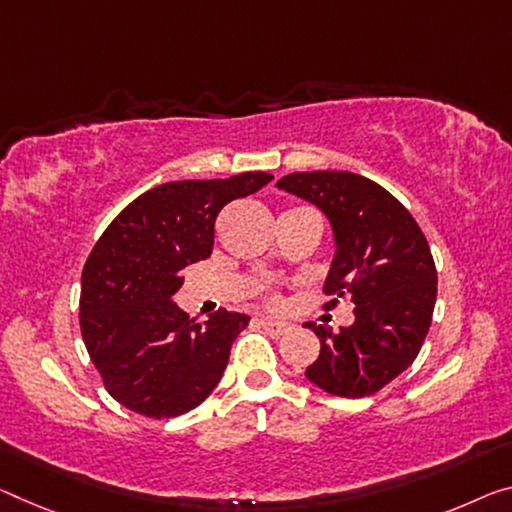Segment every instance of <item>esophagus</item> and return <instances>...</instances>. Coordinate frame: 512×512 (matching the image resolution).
I'll list each match as a JSON object with an SVG mask.
<instances>
[{
	"label": "esophagus",
	"instance_id": "obj_1",
	"mask_svg": "<svg viewBox=\"0 0 512 512\" xmlns=\"http://www.w3.org/2000/svg\"><path fill=\"white\" fill-rule=\"evenodd\" d=\"M258 325H261L270 336H283L290 329L288 322H279V320H270V318H261L258 320Z\"/></svg>",
	"mask_w": 512,
	"mask_h": 512
}]
</instances>
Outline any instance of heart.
Returning <instances> with one entry per match:
<instances>
[{"label":"heart","mask_w":512,"mask_h":512,"mask_svg":"<svg viewBox=\"0 0 512 512\" xmlns=\"http://www.w3.org/2000/svg\"><path fill=\"white\" fill-rule=\"evenodd\" d=\"M265 300L270 302V304H279V302H281V297H279L277 293H274V290H267V293H265Z\"/></svg>","instance_id":"heart-1"}]
</instances>
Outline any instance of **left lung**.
Wrapping results in <instances>:
<instances>
[{"label":"left lung","instance_id":"8db88e82","mask_svg":"<svg viewBox=\"0 0 512 512\" xmlns=\"http://www.w3.org/2000/svg\"><path fill=\"white\" fill-rule=\"evenodd\" d=\"M277 187L329 217L336 256L327 306L355 304V322L341 332L306 325L320 338L306 377L332 396H373L412 366L430 329L437 270L426 235L396 196L352 171H297Z\"/></svg>","mask_w":512,"mask_h":512}]
</instances>
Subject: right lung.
I'll return each mask as SVG.
<instances>
[{"label":"right lung","mask_w":512,"mask_h":512,"mask_svg":"<svg viewBox=\"0 0 512 512\" xmlns=\"http://www.w3.org/2000/svg\"><path fill=\"white\" fill-rule=\"evenodd\" d=\"M274 176L157 185L125 206L100 235L82 270L80 327L109 396L148 419L199 407L222 380L231 345L249 318L217 309L196 322L174 304L180 270L210 256L226 203Z\"/></svg>","instance_id":"obj_1"}]
</instances>
